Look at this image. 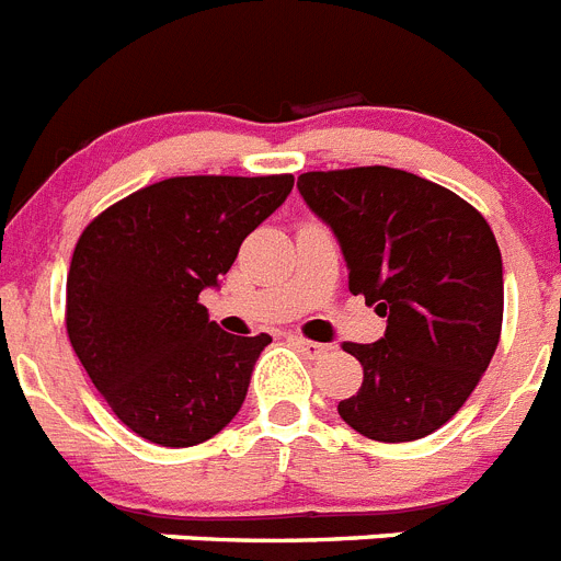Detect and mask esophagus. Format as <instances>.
I'll use <instances>...</instances> for the list:
<instances>
[{"mask_svg": "<svg viewBox=\"0 0 561 561\" xmlns=\"http://www.w3.org/2000/svg\"><path fill=\"white\" fill-rule=\"evenodd\" d=\"M291 343H295V348H298L300 354H306L309 360H314V357H320V354H327V352H329V346H323V343H314V340L291 337Z\"/></svg>", "mask_w": 561, "mask_h": 561, "instance_id": "1", "label": "esophagus"}]
</instances>
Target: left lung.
<instances>
[{"instance_id": "1", "label": "left lung", "mask_w": 561, "mask_h": 561, "mask_svg": "<svg viewBox=\"0 0 561 561\" xmlns=\"http://www.w3.org/2000/svg\"><path fill=\"white\" fill-rule=\"evenodd\" d=\"M306 207L348 266V291L386 320L377 343H343L363 366L337 414L380 443L428 437L462 409L502 332V255L477 209L391 167L304 172Z\"/></svg>"}]
</instances>
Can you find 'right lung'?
<instances>
[{
    "mask_svg": "<svg viewBox=\"0 0 561 561\" xmlns=\"http://www.w3.org/2000/svg\"><path fill=\"white\" fill-rule=\"evenodd\" d=\"M291 175H181L104 209L76 243L67 337L138 437L186 448L227 428L270 334L224 332L198 304L243 238L291 193Z\"/></svg>",
    "mask_w": 561,
    "mask_h": 561,
    "instance_id": "obj_1",
    "label": "right lung"
}]
</instances>
